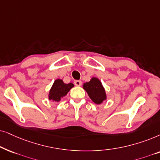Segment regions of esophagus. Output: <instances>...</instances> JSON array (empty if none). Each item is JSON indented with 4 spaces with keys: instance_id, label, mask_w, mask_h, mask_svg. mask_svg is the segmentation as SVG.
Wrapping results in <instances>:
<instances>
[{
    "instance_id": "obj_1",
    "label": "esophagus",
    "mask_w": 160,
    "mask_h": 160,
    "mask_svg": "<svg viewBox=\"0 0 160 160\" xmlns=\"http://www.w3.org/2000/svg\"><path fill=\"white\" fill-rule=\"evenodd\" d=\"M82 84V81H80V80H75L74 81V85L77 86H80Z\"/></svg>"
}]
</instances>
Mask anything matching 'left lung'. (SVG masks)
<instances>
[{"label":"left lung","mask_w":160,"mask_h":160,"mask_svg":"<svg viewBox=\"0 0 160 160\" xmlns=\"http://www.w3.org/2000/svg\"><path fill=\"white\" fill-rule=\"evenodd\" d=\"M83 88L91 99L96 104H101L106 99V93L99 79L93 78L90 81L83 84Z\"/></svg>","instance_id":"left-lung-1"}]
</instances>
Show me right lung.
<instances>
[{
    "mask_svg": "<svg viewBox=\"0 0 160 160\" xmlns=\"http://www.w3.org/2000/svg\"><path fill=\"white\" fill-rule=\"evenodd\" d=\"M74 87V84L69 82L65 84L62 80L58 79L54 82L49 93V99L54 102H59L61 98L67 94L70 89Z\"/></svg>",
    "mask_w": 160,
    "mask_h": 160,
    "instance_id": "obj_1",
    "label": "right lung"
}]
</instances>
